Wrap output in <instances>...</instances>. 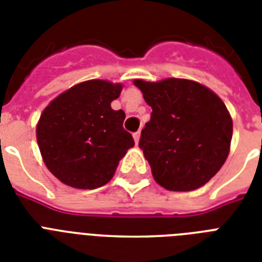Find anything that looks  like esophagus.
<instances>
[{
	"label": "esophagus",
	"instance_id": "34e87169",
	"mask_svg": "<svg viewBox=\"0 0 262 262\" xmlns=\"http://www.w3.org/2000/svg\"><path fill=\"white\" fill-rule=\"evenodd\" d=\"M140 135H141V133H140V130H139V132H136V133H133V137H135L136 144H139V141H140Z\"/></svg>",
	"mask_w": 262,
	"mask_h": 262
}]
</instances>
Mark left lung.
<instances>
[{
    "instance_id": "8db88e82",
    "label": "left lung",
    "mask_w": 262,
    "mask_h": 262,
    "mask_svg": "<svg viewBox=\"0 0 262 262\" xmlns=\"http://www.w3.org/2000/svg\"><path fill=\"white\" fill-rule=\"evenodd\" d=\"M135 85L152 107L139 147L156 182L172 191L205 185L230 152L232 119L223 100L191 80H135Z\"/></svg>"
}]
</instances>
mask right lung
Listing matches in <instances>:
<instances>
[{"label":"right lung","instance_id":"add662e5","mask_svg":"<svg viewBox=\"0 0 262 262\" xmlns=\"http://www.w3.org/2000/svg\"><path fill=\"white\" fill-rule=\"evenodd\" d=\"M122 84L88 80L51 100L36 125L43 162L68 186L96 189L114 175L135 140L123 129L125 113L111 108Z\"/></svg>","mask_w":262,"mask_h":262}]
</instances>
